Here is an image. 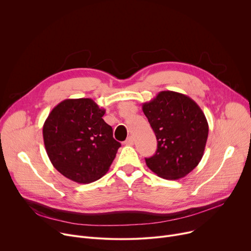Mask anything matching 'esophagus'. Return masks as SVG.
<instances>
[{"mask_svg":"<svg viewBox=\"0 0 251 251\" xmlns=\"http://www.w3.org/2000/svg\"><path fill=\"white\" fill-rule=\"evenodd\" d=\"M126 145H133V143H134V138H133L132 136H129L126 141L124 142Z\"/></svg>","mask_w":251,"mask_h":251,"instance_id":"1","label":"esophagus"}]
</instances>
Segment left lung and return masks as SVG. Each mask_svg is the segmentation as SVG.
<instances>
[{
  "mask_svg": "<svg viewBox=\"0 0 251 251\" xmlns=\"http://www.w3.org/2000/svg\"><path fill=\"white\" fill-rule=\"evenodd\" d=\"M142 110L157 140L146 165L165 179L186 176L204 155L209 133L205 114L190 97L172 91L158 93Z\"/></svg>",
  "mask_w": 251,
  "mask_h": 251,
  "instance_id": "1",
  "label": "left lung"
}]
</instances>
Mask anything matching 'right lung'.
Here are the masks:
<instances>
[{
    "label": "right lung",
    "instance_id": "add662e5",
    "mask_svg": "<svg viewBox=\"0 0 251 251\" xmlns=\"http://www.w3.org/2000/svg\"><path fill=\"white\" fill-rule=\"evenodd\" d=\"M92 99H66L49 113L43 125L47 155L65 177L78 183L101 178L110 169L120 142Z\"/></svg>",
    "mask_w": 251,
    "mask_h": 251
}]
</instances>
